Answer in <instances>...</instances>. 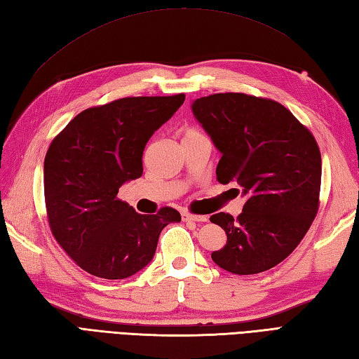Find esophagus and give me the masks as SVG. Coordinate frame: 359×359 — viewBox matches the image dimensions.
Listing matches in <instances>:
<instances>
[{
	"label": "esophagus",
	"instance_id": "1",
	"mask_svg": "<svg viewBox=\"0 0 359 359\" xmlns=\"http://www.w3.org/2000/svg\"><path fill=\"white\" fill-rule=\"evenodd\" d=\"M181 217L184 222H208L206 215H192L189 212H182Z\"/></svg>",
	"mask_w": 359,
	"mask_h": 359
}]
</instances>
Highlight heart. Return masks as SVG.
<instances>
[{"label": "heart", "instance_id": "b5f03b06", "mask_svg": "<svg viewBox=\"0 0 359 359\" xmlns=\"http://www.w3.org/2000/svg\"><path fill=\"white\" fill-rule=\"evenodd\" d=\"M201 133L198 130H195V128H187L186 131H184V136H182V139H186V137H192V136H200Z\"/></svg>", "mask_w": 359, "mask_h": 359}]
</instances>
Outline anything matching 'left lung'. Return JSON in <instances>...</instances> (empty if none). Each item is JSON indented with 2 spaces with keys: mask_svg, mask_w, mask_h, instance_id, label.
Wrapping results in <instances>:
<instances>
[{
  "mask_svg": "<svg viewBox=\"0 0 359 359\" xmlns=\"http://www.w3.org/2000/svg\"><path fill=\"white\" fill-rule=\"evenodd\" d=\"M192 113L222 153L217 180L238 184L241 214L210 217L228 241L212 260L232 274L271 269L296 250L318 214L323 161L313 135L290 109L243 93L192 102Z\"/></svg>",
  "mask_w": 359,
  "mask_h": 359,
  "instance_id": "obj_1",
  "label": "left lung"
}]
</instances>
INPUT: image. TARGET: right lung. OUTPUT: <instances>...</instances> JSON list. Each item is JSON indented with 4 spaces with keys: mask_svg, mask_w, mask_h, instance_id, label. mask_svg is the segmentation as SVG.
Segmentation results:
<instances>
[{
    "mask_svg": "<svg viewBox=\"0 0 359 359\" xmlns=\"http://www.w3.org/2000/svg\"><path fill=\"white\" fill-rule=\"evenodd\" d=\"M184 99L126 97L88 108L49 145L43 175L50 231L86 273L109 280L136 274L151 262L161 231L181 222L172 208L137 214L118 194L142 177L145 144Z\"/></svg>",
    "mask_w": 359,
    "mask_h": 359,
    "instance_id": "1",
    "label": "right lung"
}]
</instances>
